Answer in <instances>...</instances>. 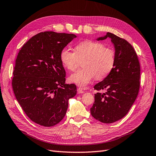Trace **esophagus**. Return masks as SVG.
Listing matches in <instances>:
<instances>
[{"instance_id":"esophagus-1","label":"esophagus","mask_w":156,"mask_h":156,"mask_svg":"<svg viewBox=\"0 0 156 156\" xmlns=\"http://www.w3.org/2000/svg\"><path fill=\"white\" fill-rule=\"evenodd\" d=\"M77 92H78L79 94H83V93H84V92L83 89L82 88L79 87V88H77Z\"/></svg>"}]
</instances>
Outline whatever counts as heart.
Wrapping results in <instances>:
<instances>
[{"label":"heart","instance_id":"heart-1","mask_svg":"<svg viewBox=\"0 0 156 156\" xmlns=\"http://www.w3.org/2000/svg\"><path fill=\"white\" fill-rule=\"evenodd\" d=\"M83 58V68L71 75L69 79L71 82L81 87L87 85L95 77L98 80L105 79L115 64L114 50L93 40L79 42L75 47V53L68 48H64L60 53L61 63L69 71L76 69L78 59Z\"/></svg>","mask_w":156,"mask_h":156}]
</instances>
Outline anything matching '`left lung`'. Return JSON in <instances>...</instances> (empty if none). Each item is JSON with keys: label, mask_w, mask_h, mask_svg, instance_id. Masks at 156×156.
Here are the masks:
<instances>
[{"label": "left lung", "mask_w": 156, "mask_h": 156, "mask_svg": "<svg viewBox=\"0 0 156 156\" xmlns=\"http://www.w3.org/2000/svg\"><path fill=\"white\" fill-rule=\"evenodd\" d=\"M107 37L114 45L115 64L108 76L94 86L97 90L107 91L94 94L90 113L98 121L111 124L124 117L135 102L140 87V69L138 56L128 41L111 32L96 40Z\"/></svg>", "instance_id": "8db88e82"}]
</instances>
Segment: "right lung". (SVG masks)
Listing matches in <instances>:
<instances>
[{"label":"right lung","mask_w":156,"mask_h":156,"mask_svg":"<svg viewBox=\"0 0 156 156\" xmlns=\"http://www.w3.org/2000/svg\"><path fill=\"white\" fill-rule=\"evenodd\" d=\"M76 35L53 31L40 32L23 45L16 60L12 88L29 119L45 127L63 119L68 101L77 94L74 84H66L60 51Z\"/></svg>","instance_id":"right-lung-1"}]
</instances>
